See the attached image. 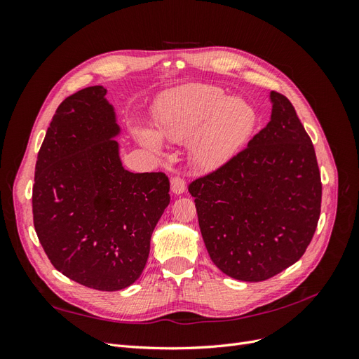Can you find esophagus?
Returning a JSON list of instances; mask_svg holds the SVG:
<instances>
[{"label": "esophagus", "mask_w": 359, "mask_h": 359, "mask_svg": "<svg viewBox=\"0 0 359 359\" xmlns=\"http://www.w3.org/2000/svg\"><path fill=\"white\" fill-rule=\"evenodd\" d=\"M170 190L175 194H182L186 191V181H184L181 177H173L170 180Z\"/></svg>", "instance_id": "obj_1"}]
</instances>
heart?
<instances>
[{"label": "heart", "mask_w": 359, "mask_h": 359, "mask_svg": "<svg viewBox=\"0 0 359 359\" xmlns=\"http://www.w3.org/2000/svg\"><path fill=\"white\" fill-rule=\"evenodd\" d=\"M257 124L255 107L238 97H227L217 86L191 83L170 93L156 115L157 133L139 128L144 147L160 153L161 139L184 142L194 165L215 170L229 163L247 144Z\"/></svg>", "instance_id": "1"}]
</instances>
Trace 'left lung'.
<instances>
[{
  "label": "left lung",
  "mask_w": 359,
  "mask_h": 359,
  "mask_svg": "<svg viewBox=\"0 0 359 359\" xmlns=\"http://www.w3.org/2000/svg\"><path fill=\"white\" fill-rule=\"evenodd\" d=\"M271 119L229 163L189 186L212 264L264 281L306 253L320 215L316 153L295 107L269 94Z\"/></svg>",
  "instance_id": "8db88e82"
}]
</instances>
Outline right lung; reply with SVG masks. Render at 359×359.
I'll return each instance as SVG.
<instances>
[{
	"label": "right lung",
	"mask_w": 359,
	"mask_h": 359,
	"mask_svg": "<svg viewBox=\"0 0 359 359\" xmlns=\"http://www.w3.org/2000/svg\"><path fill=\"white\" fill-rule=\"evenodd\" d=\"M102 85L74 93L53 115L36 163L32 215L52 265L76 283L121 290L142 274L170 202L161 172H128Z\"/></svg>",
	"instance_id": "add662e5"
}]
</instances>
